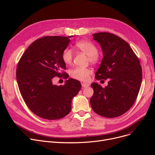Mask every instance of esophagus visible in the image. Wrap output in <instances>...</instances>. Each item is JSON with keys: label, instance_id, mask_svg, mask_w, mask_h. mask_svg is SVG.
Wrapping results in <instances>:
<instances>
[{"label": "esophagus", "instance_id": "1", "mask_svg": "<svg viewBox=\"0 0 155 155\" xmlns=\"http://www.w3.org/2000/svg\"><path fill=\"white\" fill-rule=\"evenodd\" d=\"M82 86L83 88H87V87H88L89 86V84H85V83H82Z\"/></svg>", "mask_w": 155, "mask_h": 155}]
</instances>
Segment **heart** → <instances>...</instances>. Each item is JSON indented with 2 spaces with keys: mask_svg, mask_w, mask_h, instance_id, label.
Instances as JSON below:
<instances>
[{
  "mask_svg": "<svg viewBox=\"0 0 155 155\" xmlns=\"http://www.w3.org/2000/svg\"><path fill=\"white\" fill-rule=\"evenodd\" d=\"M75 47L79 51L87 55V61L92 64H97L101 61V56L97 53L98 48L97 46L90 41L81 40L75 44ZM61 58L66 64H70L73 60V52L70 49L67 48L62 52ZM92 73L91 70L85 68L77 67L70 71V77L80 81H87Z\"/></svg>",
  "mask_w": 155,
  "mask_h": 155,
  "instance_id": "b5f03b06",
  "label": "heart"
}]
</instances>
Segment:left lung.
I'll list each match as a JSON object with an SVG mask.
<instances>
[{"label":"left lung","instance_id":"8db88e82","mask_svg":"<svg viewBox=\"0 0 155 155\" xmlns=\"http://www.w3.org/2000/svg\"><path fill=\"white\" fill-rule=\"evenodd\" d=\"M103 52V59L95 73L98 80L109 79L102 88L97 83L91 87L90 99L93 110L101 116L114 118L124 114L134 104L142 82V68L129 45L110 32L93 34Z\"/></svg>","mask_w":155,"mask_h":155}]
</instances>
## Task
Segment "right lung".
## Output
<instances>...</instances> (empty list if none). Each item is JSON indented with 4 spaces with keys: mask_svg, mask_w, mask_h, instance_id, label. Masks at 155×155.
<instances>
[{
    "mask_svg": "<svg viewBox=\"0 0 155 155\" xmlns=\"http://www.w3.org/2000/svg\"><path fill=\"white\" fill-rule=\"evenodd\" d=\"M73 36H45L31 43L18 64L16 79L28 108L38 116L56 120L68 115L71 100L81 88L79 81L69 78L63 85L53 84L55 77L67 68L61 58ZM65 75V74H64Z\"/></svg>",
    "mask_w": 155,
    "mask_h": 155,
    "instance_id": "obj_1",
    "label": "right lung"
}]
</instances>
